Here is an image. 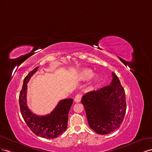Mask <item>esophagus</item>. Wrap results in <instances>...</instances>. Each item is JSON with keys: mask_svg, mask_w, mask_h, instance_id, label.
I'll use <instances>...</instances> for the list:
<instances>
[{"mask_svg": "<svg viewBox=\"0 0 152 152\" xmlns=\"http://www.w3.org/2000/svg\"><path fill=\"white\" fill-rule=\"evenodd\" d=\"M81 98H82V95H81V94H77L76 96H75V101L76 102H80Z\"/></svg>", "mask_w": 152, "mask_h": 152, "instance_id": "34e87169", "label": "esophagus"}]
</instances>
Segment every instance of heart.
Instances as JSON below:
<instances>
[{"label":"heart","instance_id":"heart-1","mask_svg":"<svg viewBox=\"0 0 152 152\" xmlns=\"http://www.w3.org/2000/svg\"><path fill=\"white\" fill-rule=\"evenodd\" d=\"M92 76H93V71L92 69H88V68L82 69L78 73V78L82 81L87 80L90 79ZM97 81H98V76L97 75H95L93 77V79L92 81H91L90 85H94L95 83H97Z\"/></svg>","mask_w":152,"mask_h":152}]
</instances>
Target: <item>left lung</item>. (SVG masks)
I'll use <instances>...</instances> for the list:
<instances>
[{
    "instance_id": "1",
    "label": "left lung",
    "mask_w": 152,
    "mask_h": 152,
    "mask_svg": "<svg viewBox=\"0 0 152 152\" xmlns=\"http://www.w3.org/2000/svg\"><path fill=\"white\" fill-rule=\"evenodd\" d=\"M112 76L110 85L86 93L81 99L90 127L101 135L120 127L127 108L124 88L114 72Z\"/></svg>"
}]
</instances>
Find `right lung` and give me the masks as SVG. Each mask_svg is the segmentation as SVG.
Listing matches in <instances>:
<instances>
[{"instance_id":"obj_1","label":"right lung","mask_w":152,"mask_h":152,"mask_svg":"<svg viewBox=\"0 0 152 152\" xmlns=\"http://www.w3.org/2000/svg\"><path fill=\"white\" fill-rule=\"evenodd\" d=\"M39 67L30 71L25 77L19 96L21 115L30 129L36 136L47 139L57 137L66 131L67 127L68 114L72 104V99L60 101L51 113L45 116H37L28 109L27 104V83Z\"/></svg>"}]
</instances>
